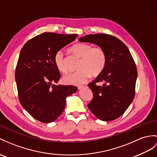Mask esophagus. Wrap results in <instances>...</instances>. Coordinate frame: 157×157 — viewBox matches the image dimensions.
<instances>
[{
  "label": "esophagus",
  "instance_id": "34e87169",
  "mask_svg": "<svg viewBox=\"0 0 157 157\" xmlns=\"http://www.w3.org/2000/svg\"><path fill=\"white\" fill-rule=\"evenodd\" d=\"M85 87H87V86H86V85L79 86H78V89H82V88H85Z\"/></svg>",
  "mask_w": 157,
  "mask_h": 157
}]
</instances>
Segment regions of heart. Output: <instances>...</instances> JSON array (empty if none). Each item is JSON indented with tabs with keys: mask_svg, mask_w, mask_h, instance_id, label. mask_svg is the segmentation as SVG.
<instances>
[{
	"mask_svg": "<svg viewBox=\"0 0 157 157\" xmlns=\"http://www.w3.org/2000/svg\"><path fill=\"white\" fill-rule=\"evenodd\" d=\"M75 55L81 58L78 71L65 75L63 78L64 84L80 85L88 81L90 76L96 77L104 71L106 64V56L105 51L100 47H92V46L78 43L71 48ZM55 63L58 69L63 73L68 71L65 57L62 51H58L55 56Z\"/></svg>",
	"mask_w": 157,
	"mask_h": 157,
	"instance_id": "b5f03b06",
	"label": "heart"
}]
</instances>
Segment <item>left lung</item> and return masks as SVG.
I'll return each instance as SVG.
<instances>
[{"label": "left lung", "mask_w": 157, "mask_h": 157, "mask_svg": "<svg viewBox=\"0 0 157 157\" xmlns=\"http://www.w3.org/2000/svg\"><path fill=\"white\" fill-rule=\"evenodd\" d=\"M78 40L98 45L106 56L104 71L88 85L93 94L88 107L101 121L116 119L126 111L135 97L137 70L131 52L123 42L109 34H88ZM101 82L102 87L96 85Z\"/></svg>", "instance_id": "1"}]
</instances>
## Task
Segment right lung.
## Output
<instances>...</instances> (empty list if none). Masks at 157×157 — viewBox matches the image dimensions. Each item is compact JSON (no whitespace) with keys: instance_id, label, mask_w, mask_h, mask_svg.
I'll return each instance as SVG.
<instances>
[{"instance_id":"obj_1","label":"right lung","mask_w":157,"mask_h":157,"mask_svg":"<svg viewBox=\"0 0 157 157\" xmlns=\"http://www.w3.org/2000/svg\"><path fill=\"white\" fill-rule=\"evenodd\" d=\"M77 36L44 33L26 42L21 49L15 71L19 101L41 123L57 119L64 111L66 98L77 90L76 86L54 84L60 78L56 53Z\"/></svg>"}]
</instances>
